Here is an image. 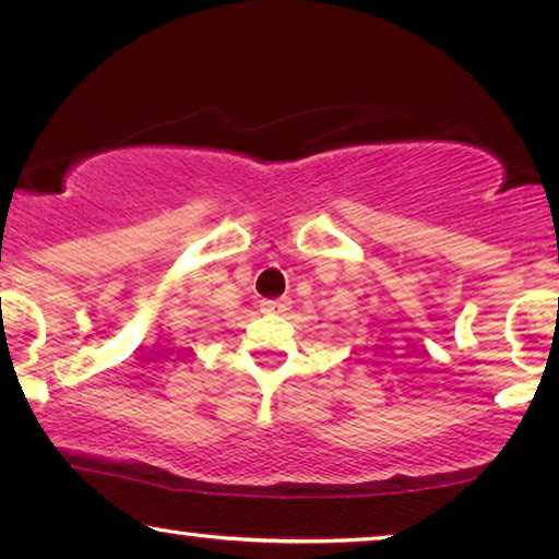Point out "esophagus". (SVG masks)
Returning a JSON list of instances; mask_svg holds the SVG:
<instances>
[{
	"instance_id": "34e87169",
	"label": "esophagus",
	"mask_w": 559,
	"mask_h": 559,
	"mask_svg": "<svg viewBox=\"0 0 559 559\" xmlns=\"http://www.w3.org/2000/svg\"><path fill=\"white\" fill-rule=\"evenodd\" d=\"M261 308H263V313H286V310H288V298L263 300Z\"/></svg>"
}]
</instances>
